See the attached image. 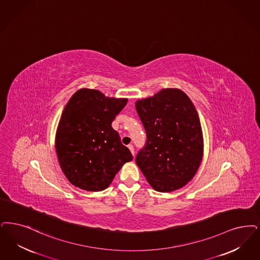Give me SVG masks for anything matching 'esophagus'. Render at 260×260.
Here are the masks:
<instances>
[{
	"label": "esophagus",
	"instance_id": "1",
	"mask_svg": "<svg viewBox=\"0 0 260 260\" xmlns=\"http://www.w3.org/2000/svg\"><path fill=\"white\" fill-rule=\"evenodd\" d=\"M128 149H129V151L132 152V154H133V156H135V149H134V146L133 145H128Z\"/></svg>",
	"mask_w": 260,
	"mask_h": 260
}]
</instances>
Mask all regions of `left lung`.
Returning a JSON list of instances; mask_svg holds the SVG:
<instances>
[{"label": "left lung", "mask_w": 260, "mask_h": 260, "mask_svg": "<svg viewBox=\"0 0 260 260\" xmlns=\"http://www.w3.org/2000/svg\"><path fill=\"white\" fill-rule=\"evenodd\" d=\"M144 125L145 146L136 165L156 191L169 192L193 178L203 156V135L198 111L179 89H162L136 102Z\"/></svg>", "instance_id": "obj_1"}]
</instances>
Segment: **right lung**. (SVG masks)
<instances>
[{
	"label": "right lung",
	"instance_id": "1",
	"mask_svg": "<svg viewBox=\"0 0 260 260\" xmlns=\"http://www.w3.org/2000/svg\"><path fill=\"white\" fill-rule=\"evenodd\" d=\"M126 99L105 96L99 90L80 89L62 110L55 148L64 176L88 191L108 187L121 167L133 160L112 127Z\"/></svg>",
	"mask_w": 260,
	"mask_h": 260
}]
</instances>
